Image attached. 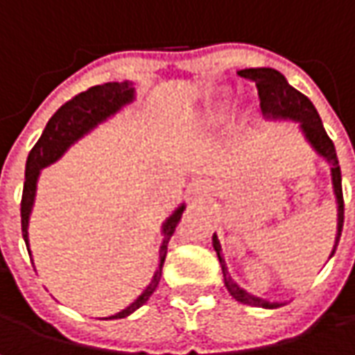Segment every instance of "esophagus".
<instances>
[{
    "label": "esophagus",
    "mask_w": 355,
    "mask_h": 355,
    "mask_svg": "<svg viewBox=\"0 0 355 355\" xmlns=\"http://www.w3.org/2000/svg\"><path fill=\"white\" fill-rule=\"evenodd\" d=\"M192 192H194V194L204 192V182H194V184H192Z\"/></svg>",
    "instance_id": "34e87169"
}]
</instances>
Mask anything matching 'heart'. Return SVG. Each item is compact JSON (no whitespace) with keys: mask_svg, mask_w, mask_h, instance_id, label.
Returning <instances> with one entry per match:
<instances>
[{"mask_svg":"<svg viewBox=\"0 0 355 355\" xmlns=\"http://www.w3.org/2000/svg\"><path fill=\"white\" fill-rule=\"evenodd\" d=\"M224 107H226V94H218L214 98V102L206 105V110H202L198 123L200 125H214L216 121H220L224 116Z\"/></svg>","mask_w":355,"mask_h":355,"instance_id":"b5f03b06","label":"heart"}]
</instances>
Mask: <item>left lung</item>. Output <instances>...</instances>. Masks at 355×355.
I'll list each match as a JSON object with an SVG mask.
<instances>
[{
  "label": "left lung",
  "mask_w": 355,
  "mask_h": 355,
  "mask_svg": "<svg viewBox=\"0 0 355 355\" xmlns=\"http://www.w3.org/2000/svg\"><path fill=\"white\" fill-rule=\"evenodd\" d=\"M238 74L241 78L255 82L257 92H259V100H261L263 116L267 117V119H293V121H299L300 131L304 133V137L312 145V149L328 161L330 173H332V187H334V194H336L338 202V234L336 241H334V250L330 253V257H332L338 248V241H340L342 226H344L342 173H340V165H338L336 147H334L332 139L328 137L316 107L312 105V102L304 94L295 90L287 82V78L275 68H245V70H239ZM212 245H214L220 265H222L224 285H226L227 293L234 299L238 300V302H243V304L261 306V309H277V306H281V302H269V300L255 297V295L248 293L245 288L239 287L238 283L232 279L230 271H227L226 259L222 255V245H220V239H218L216 234L212 236Z\"/></svg>",
  "instance_id": "1"
}]
</instances>
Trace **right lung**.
I'll return each mask as SVG.
<instances>
[{
    "instance_id": "right-lung-1",
    "label": "right lung",
    "mask_w": 355,
    "mask_h": 355,
    "mask_svg": "<svg viewBox=\"0 0 355 355\" xmlns=\"http://www.w3.org/2000/svg\"><path fill=\"white\" fill-rule=\"evenodd\" d=\"M133 98H135V88H133L131 82H128V80L125 82H107V84H102V86H92L86 92H80L78 96H74L72 100H68L67 104L60 105L56 110L55 116L49 119L43 135L35 143V147L27 157V165H25V184H23V198H21V232H23V239H25L29 255H31V248H29V216H31L35 192H37V180H39V175H41V168L58 161L72 143H76L80 137L90 133L98 123H102L107 117L117 114L123 105L131 104ZM182 212H184V204H180L163 224V243H161V250H159V267L155 271L151 283L147 285V288L141 293L137 299L129 304L128 309H123V311L110 316V318H125L131 312H135L139 306H143L149 300V297L153 295L159 281H161L168 241H171L175 230H177L178 222L182 218Z\"/></svg>"
}]
</instances>
